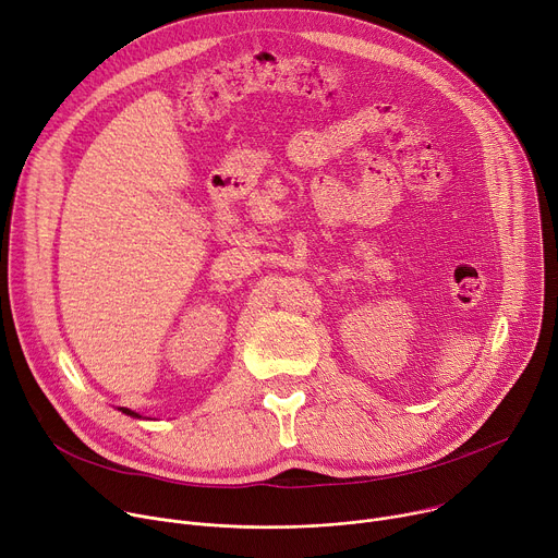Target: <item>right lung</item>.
I'll list each match as a JSON object with an SVG mask.
<instances>
[{"label":"right lung","instance_id":"right-lung-1","mask_svg":"<svg viewBox=\"0 0 558 558\" xmlns=\"http://www.w3.org/2000/svg\"><path fill=\"white\" fill-rule=\"evenodd\" d=\"M118 411H122V413H124V415H132V417H143V415H141V413H136V411H132V409H124V407H120V409H118Z\"/></svg>","mask_w":558,"mask_h":558}]
</instances>
